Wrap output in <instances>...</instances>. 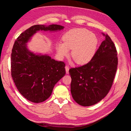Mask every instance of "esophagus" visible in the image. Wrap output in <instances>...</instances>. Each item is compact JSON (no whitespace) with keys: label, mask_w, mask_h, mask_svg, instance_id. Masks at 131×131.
Here are the masks:
<instances>
[{"label":"esophagus","mask_w":131,"mask_h":131,"mask_svg":"<svg viewBox=\"0 0 131 131\" xmlns=\"http://www.w3.org/2000/svg\"><path fill=\"white\" fill-rule=\"evenodd\" d=\"M65 69H66V74H69V67L68 66H66L65 67Z\"/></svg>","instance_id":"1"}]
</instances>
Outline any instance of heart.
Here are the masks:
<instances>
[{"mask_svg": "<svg viewBox=\"0 0 131 131\" xmlns=\"http://www.w3.org/2000/svg\"><path fill=\"white\" fill-rule=\"evenodd\" d=\"M63 43H58L56 50L61 57L71 55L79 64H85L90 62L96 52L98 40L94 33L85 28H75L67 32L62 38Z\"/></svg>", "mask_w": 131, "mask_h": 131, "instance_id": "b5f03b06", "label": "heart"}]
</instances>
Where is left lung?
<instances>
[{
  "label": "left lung",
  "mask_w": 131,
  "mask_h": 131,
  "mask_svg": "<svg viewBox=\"0 0 131 131\" xmlns=\"http://www.w3.org/2000/svg\"><path fill=\"white\" fill-rule=\"evenodd\" d=\"M102 34L105 40L92 59L86 64L69 70L72 97L84 106L96 104L106 96L116 72L118 59L115 46L108 34Z\"/></svg>",
  "instance_id": "obj_1"
}]
</instances>
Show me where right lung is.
<instances>
[{
  "label": "right lung",
  "mask_w": 131,
  "mask_h": 131,
  "mask_svg": "<svg viewBox=\"0 0 131 131\" xmlns=\"http://www.w3.org/2000/svg\"><path fill=\"white\" fill-rule=\"evenodd\" d=\"M58 25H37L20 34L11 52V76L18 91L33 103H41L51 96L54 85L66 74L65 63L47 54H36L27 48V43L39 30L57 31L64 28Z\"/></svg>",
  "instance_id": "1"
}]
</instances>
